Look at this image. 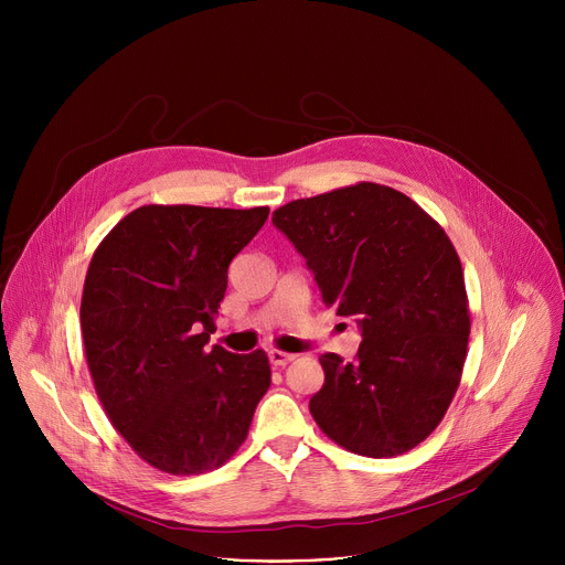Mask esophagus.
I'll use <instances>...</instances> for the list:
<instances>
[{"instance_id": "esophagus-1", "label": "esophagus", "mask_w": 565, "mask_h": 565, "mask_svg": "<svg viewBox=\"0 0 565 565\" xmlns=\"http://www.w3.org/2000/svg\"><path fill=\"white\" fill-rule=\"evenodd\" d=\"M268 358H270L273 366H286V364H290L295 360L292 353H286V351H279V349H270Z\"/></svg>"}]
</instances>
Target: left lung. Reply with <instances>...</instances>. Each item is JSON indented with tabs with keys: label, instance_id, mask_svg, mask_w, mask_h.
Returning <instances> with one entry per match:
<instances>
[{
	"label": "left lung",
	"instance_id": "left-lung-1",
	"mask_svg": "<svg viewBox=\"0 0 565 565\" xmlns=\"http://www.w3.org/2000/svg\"><path fill=\"white\" fill-rule=\"evenodd\" d=\"M273 223L315 273L321 301L362 331L353 362L319 358L315 423L360 456L414 449L445 418L467 358L469 301L451 238L407 194L369 181L290 201Z\"/></svg>",
	"mask_w": 565,
	"mask_h": 565
}]
</instances>
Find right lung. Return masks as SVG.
Masks as SVG:
<instances>
[{"instance_id": "1", "label": "right lung", "mask_w": 565, "mask_h": 565, "mask_svg": "<svg viewBox=\"0 0 565 565\" xmlns=\"http://www.w3.org/2000/svg\"><path fill=\"white\" fill-rule=\"evenodd\" d=\"M268 207L142 205L96 248L79 303L87 366L114 429L151 467L218 469L270 386L266 351L207 349L227 266Z\"/></svg>"}]
</instances>
